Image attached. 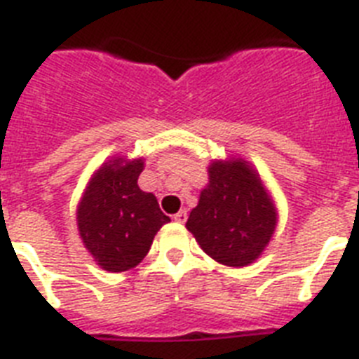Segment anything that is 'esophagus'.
<instances>
[{
  "mask_svg": "<svg viewBox=\"0 0 359 359\" xmlns=\"http://www.w3.org/2000/svg\"><path fill=\"white\" fill-rule=\"evenodd\" d=\"M172 219L176 221V223H185V221H187V210H180L177 214H174Z\"/></svg>",
  "mask_w": 359,
  "mask_h": 359,
  "instance_id": "34e87169",
  "label": "esophagus"
}]
</instances>
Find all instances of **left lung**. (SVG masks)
Segmentation results:
<instances>
[{
	"label": "left lung",
	"mask_w": 359,
	"mask_h": 359,
	"mask_svg": "<svg viewBox=\"0 0 359 359\" xmlns=\"http://www.w3.org/2000/svg\"><path fill=\"white\" fill-rule=\"evenodd\" d=\"M208 185L192 208L187 230L214 261L231 268L252 264L268 246L277 210L261 177L241 158L214 161Z\"/></svg>",
	"instance_id": "obj_1"
}]
</instances>
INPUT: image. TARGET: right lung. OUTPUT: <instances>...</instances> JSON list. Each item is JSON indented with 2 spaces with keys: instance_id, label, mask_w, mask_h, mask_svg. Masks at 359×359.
Here are the masks:
<instances>
[{
  "instance_id": "1",
  "label": "right lung",
  "mask_w": 359,
  "mask_h": 359,
  "mask_svg": "<svg viewBox=\"0 0 359 359\" xmlns=\"http://www.w3.org/2000/svg\"><path fill=\"white\" fill-rule=\"evenodd\" d=\"M144 160H109L91 177L77 208L81 239L97 264L120 273L144 261L169 215L156 198L138 187Z\"/></svg>"
}]
</instances>
